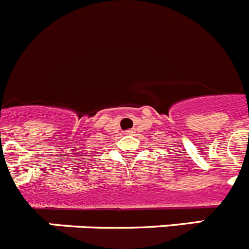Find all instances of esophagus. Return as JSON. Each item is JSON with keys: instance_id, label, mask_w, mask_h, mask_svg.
Returning a JSON list of instances; mask_svg holds the SVG:
<instances>
[{"instance_id": "esophagus-1", "label": "esophagus", "mask_w": 249, "mask_h": 249, "mask_svg": "<svg viewBox=\"0 0 249 249\" xmlns=\"http://www.w3.org/2000/svg\"><path fill=\"white\" fill-rule=\"evenodd\" d=\"M133 133H135V129H128L127 131V135H133Z\"/></svg>"}]
</instances>
